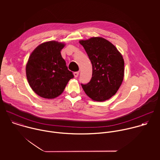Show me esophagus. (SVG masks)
<instances>
[{"label": "esophagus", "mask_w": 160, "mask_h": 160, "mask_svg": "<svg viewBox=\"0 0 160 160\" xmlns=\"http://www.w3.org/2000/svg\"><path fill=\"white\" fill-rule=\"evenodd\" d=\"M73 75H74L75 77V78H77V77H78V75H79V72H74Z\"/></svg>", "instance_id": "obj_1"}]
</instances>
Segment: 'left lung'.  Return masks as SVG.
Returning a JSON list of instances; mask_svg holds the SVG:
<instances>
[{"label":"left lung","mask_w":160,"mask_h":160,"mask_svg":"<svg viewBox=\"0 0 160 160\" xmlns=\"http://www.w3.org/2000/svg\"><path fill=\"white\" fill-rule=\"evenodd\" d=\"M92 65V75L87 84H81L94 101H104L115 95L124 77L122 55L110 42L102 37L80 40Z\"/></svg>","instance_id":"8db88e82"}]
</instances>
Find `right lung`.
Segmentation results:
<instances>
[{
  "label": "right lung",
  "mask_w": 160,
  "mask_h": 160,
  "mask_svg": "<svg viewBox=\"0 0 160 160\" xmlns=\"http://www.w3.org/2000/svg\"><path fill=\"white\" fill-rule=\"evenodd\" d=\"M64 44L49 41L39 45L32 52L26 66L28 83L39 96L54 99L61 95L74 77L61 54Z\"/></svg>",
  "instance_id": "1"
}]
</instances>
